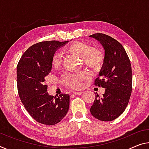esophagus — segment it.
I'll list each match as a JSON object with an SVG mask.
<instances>
[{"label": "esophagus", "instance_id": "34e87169", "mask_svg": "<svg viewBox=\"0 0 149 149\" xmlns=\"http://www.w3.org/2000/svg\"><path fill=\"white\" fill-rule=\"evenodd\" d=\"M74 94H75V95H81L82 93V92H81V91H74V93H73Z\"/></svg>", "mask_w": 149, "mask_h": 149}]
</instances>
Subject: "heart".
I'll return each mask as SVG.
<instances>
[{"label": "heart", "instance_id": "heart-1", "mask_svg": "<svg viewBox=\"0 0 149 149\" xmlns=\"http://www.w3.org/2000/svg\"><path fill=\"white\" fill-rule=\"evenodd\" d=\"M65 51L74 54L82 59V62L87 67L94 70H97L101 67L104 56L100 50L93 49L91 45L84 42H76L65 47ZM62 56L60 52L54 53L52 58V65L54 68H58L62 62ZM90 74L88 72H81L73 74H66L62 77V82L70 88L79 89L82 86L81 82L88 79Z\"/></svg>", "mask_w": 149, "mask_h": 149}]
</instances>
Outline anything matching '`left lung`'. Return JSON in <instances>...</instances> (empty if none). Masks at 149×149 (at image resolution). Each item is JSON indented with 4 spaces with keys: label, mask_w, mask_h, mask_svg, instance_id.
I'll use <instances>...</instances> for the list:
<instances>
[{
    "label": "left lung",
    "mask_w": 149,
    "mask_h": 149,
    "mask_svg": "<svg viewBox=\"0 0 149 149\" xmlns=\"http://www.w3.org/2000/svg\"><path fill=\"white\" fill-rule=\"evenodd\" d=\"M89 37L100 42L105 51L103 63L95 85L105 88L95 95L90 112L100 121H111L119 117L128 105L132 91V70L123 46L108 35L97 33Z\"/></svg>",
    "instance_id": "8db88e82"
}]
</instances>
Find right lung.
I'll list each match as a JSON object with an SVG mask.
<instances>
[{"mask_svg": "<svg viewBox=\"0 0 149 149\" xmlns=\"http://www.w3.org/2000/svg\"><path fill=\"white\" fill-rule=\"evenodd\" d=\"M69 41H45L32 45L17 65V87L20 100L33 119L53 125L64 117L70 107V95H49L45 77L51 72L52 58Z\"/></svg>", "mask_w": 149, "mask_h": 149, "instance_id": "1", "label": "right lung"}]
</instances>
